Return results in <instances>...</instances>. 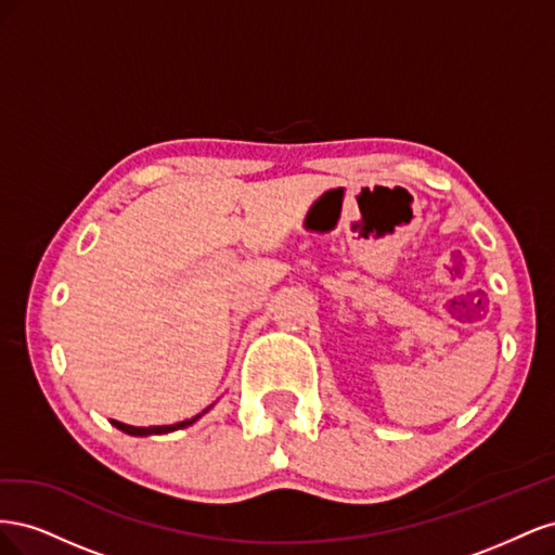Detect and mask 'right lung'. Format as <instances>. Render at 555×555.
I'll use <instances>...</instances> for the list:
<instances>
[{
    "instance_id": "1",
    "label": "right lung",
    "mask_w": 555,
    "mask_h": 555,
    "mask_svg": "<svg viewBox=\"0 0 555 555\" xmlns=\"http://www.w3.org/2000/svg\"><path fill=\"white\" fill-rule=\"evenodd\" d=\"M210 410V408H208ZM208 410H204V412H208ZM196 418H201V414H196V416H192V418H184V422H178V424H173V426H147V428H137V426H127V424H122V422H111L115 428H120L122 433H127V435H137V438H145V435H162V433H171V430H180V428H188V426H192Z\"/></svg>"
}]
</instances>
